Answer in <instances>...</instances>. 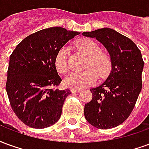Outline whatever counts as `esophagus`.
Instances as JSON below:
<instances>
[{"label":"esophagus","instance_id":"obj_1","mask_svg":"<svg viewBox=\"0 0 149 149\" xmlns=\"http://www.w3.org/2000/svg\"><path fill=\"white\" fill-rule=\"evenodd\" d=\"M70 91L72 93H79L81 89L80 88H70Z\"/></svg>","mask_w":149,"mask_h":149}]
</instances>
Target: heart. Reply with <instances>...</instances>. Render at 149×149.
I'll use <instances>...</instances> for the list:
<instances>
[{
    "label": "heart",
    "mask_w": 149,
    "mask_h": 149,
    "mask_svg": "<svg viewBox=\"0 0 149 149\" xmlns=\"http://www.w3.org/2000/svg\"><path fill=\"white\" fill-rule=\"evenodd\" d=\"M77 49L88 57L86 63V71L72 72L64 79V84L72 88H81L88 87L96 83L97 75L100 77H105L111 68V61L109 56L100 52V46L89 39L82 40L77 44ZM68 49L62 47L59 50L54 59L56 71L65 73L68 70V64L67 58Z\"/></svg>",
    "instance_id": "heart-1"
}]
</instances>
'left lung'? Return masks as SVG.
<instances>
[{
	"instance_id": "obj_1",
	"label": "left lung",
	"mask_w": 149,
	"mask_h": 149,
	"mask_svg": "<svg viewBox=\"0 0 149 149\" xmlns=\"http://www.w3.org/2000/svg\"><path fill=\"white\" fill-rule=\"evenodd\" d=\"M82 35L96 38L104 46L112 66L106 81L90 88L93 99L84 105V116L97 128H115L131 114L142 88L144 63L141 50L129 38L109 28L84 32Z\"/></svg>"
}]
</instances>
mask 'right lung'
I'll use <instances>...</instances> for the list:
<instances>
[{
	"mask_svg": "<svg viewBox=\"0 0 149 149\" xmlns=\"http://www.w3.org/2000/svg\"><path fill=\"white\" fill-rule=\"evenodd\" d=\"M79 32L61 27L40 30L18 44L9 57L6 92L15 114L24 125L45 128L58 121L69 89L60 90L56 53Z\"/></svg>",
	"mask_w": 149,
	"mask_h": 149,
	"instance_id": "add662e5",
	"label": "right lung"
}]
</instances>
